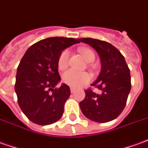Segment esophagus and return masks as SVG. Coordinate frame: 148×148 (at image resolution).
Here are the masks:
<instances>
[{"label": "esophagus", "instance_id": "1", "mask_svg": "<svg viewBox=\"0 0 148 148\" xmlns=\"http://www.w3.org/2000/svg\"><path fill=\"white\" fill-rule=\"evenodd\" d=\"M71 93H74V92L76 91V88H74V87H71Z\"/></svg>", "mask_w": 148, "mask_h": 148}]
</instances>
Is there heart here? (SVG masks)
I'll list each match as a JSON object with an SVG mask.
<instances>
[{"instance_id":"obj_1","label":"heart","mask_w":148,"mask_h":148,"mask_svg":"<svg viewBox=\"0 0 148 148\" xmlns=\"http://www.w3.org/2000/svg\"><path fill=\"white\" fill-rule=\"evenodd\" d=\"M79 52L81 53L84 59L87 62H93L95 59V54L93 50L90 49H80ZM70 51L65 49L60 53L58 59V67L61 71H63L68 66L69 62ZM90 80V76L86 72H78L74 70H69L66 71L62 75V81L71 87H80L83 85L88 83Z\"/></svg>"}]
</instances>
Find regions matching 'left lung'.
<instances>
[{
	"instance_id": "obj_1",
	"label": "left lung",
	"mask_w": 148,
	"mask_h": 148,
	"mask_svg": "<svg viewBox=\"0 0 148 148\" xmlns=\"http://www.w3.org/2000/svg\"><path fill=\"white\" fill-rule=\"evenodd\" d=\"M95 49L101 61V71L92 86L101 93L85 90L86 97L79 106L82 114L90 120L107 123L122 113L131 91L130 70L119 50L108 42L94 38H79Z\"/></svg>"
}]
</instances>
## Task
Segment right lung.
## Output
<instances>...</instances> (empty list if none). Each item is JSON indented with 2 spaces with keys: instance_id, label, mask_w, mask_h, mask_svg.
Returning a JSON list of instances; mask_svg holds the SVG:
<instances>
[{
  "instance_id": "1",
  "label": "right lung",
  "mask_w": 148,
  "mask_h": 148,
  "mask_svg": "<svg viewBox=\"0 0 148 148\" xmlns=\"http://www.w3.org/2000/svg\"><path fill=\"white\" fill-rule=\"evenodd\" d=\"M76 43H80L78 38H45L31 45L21 60L15 91L20 108L31 122L45 126L62 116L71 90L65 83L53 89L61 81L58 59L64 49Z\"/></svg>"
}]
</instances>
